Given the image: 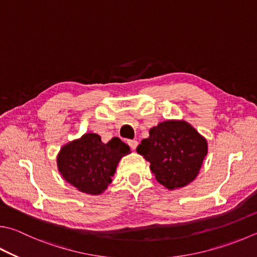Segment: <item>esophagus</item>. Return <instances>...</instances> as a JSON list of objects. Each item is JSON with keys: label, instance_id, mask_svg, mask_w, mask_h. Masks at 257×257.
<instances>
[{"label": "esophagus", "instance_id": "obj_1", "mask_svg": "<svg viewBox=\"0 0 257 257\" xmlns=\"http://www.w3.org/2000/svg\"><path fill=\"white\" fill-rule=\"evenodd\" d=\"M127 144L130 146L132 149H136V147L138 146V142L135 141V139H130V141L127 142Z\"/></svg>", "mask_w": 257, "mask_h": 257}]
</instances>
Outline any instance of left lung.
<instances>
[{"mask_svg": "<svg viewBox=\"0 0 257 257\" xmlns=\"http://www.w3.org/2000/svg\"><path fill=\"white\" fill-rule=\"evenodd\" d=\"M137 152L151 163L156 180L167 189L182 188L197 177L207 142L185 121H164L149 130Z\"/></svg>", "mask_w": 257, "mask_h": 257, "instance_id": "left-lung-1", "label": "left lung"}]
</instances>
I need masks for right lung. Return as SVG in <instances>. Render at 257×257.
<instances>
[{
  "label": "right lung",
  "instance_id": "right-lung-1",
  "mask_svg": "<svg viewBox=\"0 0 257 257\" xmlns=\"http://www.w3.org/2000/svg\"><path fill=\"white\" fill-rule=\"evenodd\" d=\"M130 152L128 145L119 138L108 144L96 134H85L60 149L58 170L68 183L82 192L100 194L112 179L120 158Z\"/></svg>",
  "mask_w": 257,
  "mask_h": 257
}]
</instances>
